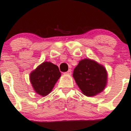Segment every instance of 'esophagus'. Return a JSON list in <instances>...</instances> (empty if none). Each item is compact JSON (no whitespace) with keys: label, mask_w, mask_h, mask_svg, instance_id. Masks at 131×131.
<instances>
[{"label":"esophagus","mask_w":131,"mask_h":131,"mask_svg":"<svg viewBox=\"0 0 131 131\" xmlns=\"http://www.w3.org/2000/svg\"><path fill=\"white\" fill-rule=\"evenodd\" d=\"M64 74H67V75H71L72 74V70L69 69L67 72H64Z\"/></svg>","instance_id":"obj_1"}]
</instances>
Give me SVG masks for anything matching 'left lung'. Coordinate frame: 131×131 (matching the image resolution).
Masks as SVG:
<instances>
[{"label":"left lung","mask_w":131,"mask_h":131,"mask_svg":"<svg viewBox=\"0 0 131 131\" xmlns=\"http://www.w3.org/2000/svg\"><path fill=\"white\" fill-rule=\"evenodd\" d=\"M73 77L83 94L88 96L103 91L107 82L104 67L90 59L80 61L74 68Z\"/></svg>","instance_id":"1"}]
</instances>
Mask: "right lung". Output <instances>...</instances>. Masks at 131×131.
Listing matches in <instances>:
<instances>
[{"label": "right lung", "mask_w": 131, "mask_h": 131, "mask_svg": "<svg viewBox=\"0 0 131 131\" xmlns=\"http://www.w3.org/2000/svg\"><path fill=\"white\" fill-rule=\"evenodd\" d=\"M58 66L50 62H44L30 74V81L34 90L41 96L47 95L60 77Z\"/></svg>", "instance_id": "1"}]
</instances>
